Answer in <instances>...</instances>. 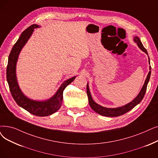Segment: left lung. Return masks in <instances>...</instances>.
I'll return each instance as SVG.
<instances>
[{"mask_svg":"<svg viewBox=\"0 0 158 158\" xmlns=\"http://www.w3.org/2000/svg\"><path fill=\"white\" fill-rule=\"evenodd\" d=\"M134 41L137 44V45H138V46L139 48L147 55L148 57V63L150 64V58L148 57V52L145 48H144L142 43L141 42L140 39L138 36H135L134 37ZM149 70H151V66H149ZM150 74H151V71H150L148 72L145 83H144V85L142 88L141 89L139 93L138 94V95L136 96L135 98L131 102H128V104L120 107H118V108H106L98 105V103H96L92 98V95L90 92V89H89V86H88V83L87 86H86V93L88 98L89 105H90V107L92 108L93 110L95 111L96 113H98L101 115L106 116V117H117V116L125 114L128 111L131 110L133 108H134L137 105H138L143 99L144 95H145L147 90V85L150 80Z\"/></svg>","mask_w":158,"mask_h":158,"instance_id":"left-lung-1","label":"left lung"}]
</instances>
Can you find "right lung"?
<instances>
[{"mask_svg":"<svg viewBox=\"0 0 158 158\" xmlns=\"http://www.w3.org/2000/svg\"><path fill=\"white\" fill-rule=\"evenodd\" d=\"M39 28H40V26L37 24H33L28 27L21 33L16 43L13 45L8 57V63L6 69V77L10 92L17 104L33 115L44 117L56 112L60 108L63 102V91L68 85L73 81L76 76L64 81L56 93L47 100H33L26 97L23 93L19 86L17 79V63L20 51L31 36L34 29Z\"/></svg>","mask_w":158,"mask_h":158,"instance_id":"right-lung-1","label":"right lung"}]
</instances>
